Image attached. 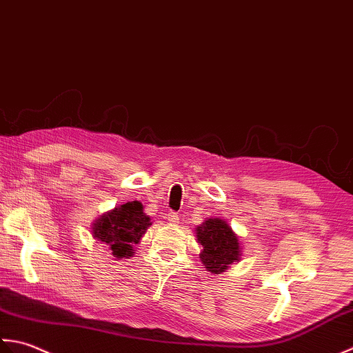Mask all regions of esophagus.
Returning a JSON list of instances; mask_svg holds the SVG:
<instances>
[{"label": "esophagus", "mask_w": 353, "mask_h": 353, "mask_svg": "<svg viewBox=\"0 0 353 353\" xmlns=\"http://www.w3.org/2000/svg\"><path fill=\"white\" fill-rule=\"evenodd\" d=\"M166 219L170 222V224H176L179 216H178V214H176L175 212H168V213H166Z\"/></svg>", "instance_id": "esophagus-1"}]
</instances>
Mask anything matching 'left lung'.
I'll return each mask as SVG.
<instances>
[{"instance_id":"8db88e82","label":"left lung","mask_w":353,"mask_h":353,"mask_svg":"<svg viewBox=\"0 0 353 353\" xmlns=\"http://www.w3.org/2000/svg\"><path fill=\"white\" fill-rule=\"evenodd\" d=\"M196 242L203 250L199 259L212 274H221L241 261L242 245L232 227L221 218H207L195 230Z\"/></svg>"}]
</instances>
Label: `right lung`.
<instances>
[{"label": "right lung", "mask_w": 353, "mask_h": 353, "mask_svg": "<svg viewBox=\"0 0 353 353\" xmlns=\"http://www.w3.org/2000/svg\"><path fill=\"white\" fill-rule=\"evenodd\" d=\"M150 225L152 222L143 212L140 201H129L105 212L92 222L91 234L96 241L108 245L116 259L131 257L134 245L140 242Z\"/></svg>", "instance_id": "1"}]
</instances>
